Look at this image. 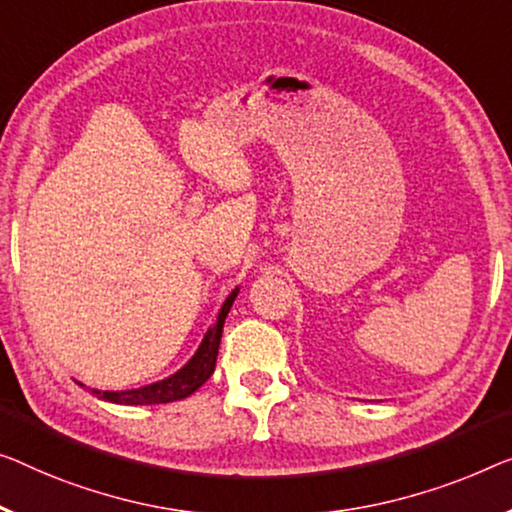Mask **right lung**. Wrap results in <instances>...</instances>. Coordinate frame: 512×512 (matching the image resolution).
I'll use <instances>...</instances> for the list:
<instances>
[{
    "label": "right lung",
    "mask_w": 512,
    "mask_h": 512,
    "mask_svg": "<svg viewBox=\"0 0 512 512\" xmlns=\"http://www.w3.org/2000/svg\"><path fill=\"white\" fill-rule=\"evenodd\" d=\"M236 292L227 296V301L223 303V308L218 312V322L211 326L204 335L200 349H197L195 356L183 365V368L172 375L170 379L158 381V384L144 386V388H135V391H91L96 393L98 398L117 402V404H167V402H177L188 398L190 393H195L204 381H207L213 375V368H216V356H218V347H220V338H223V324L227 312H230L232 303L236 299Z\"/></svg>",
    "instance_id": "1"
}]
</instances>
